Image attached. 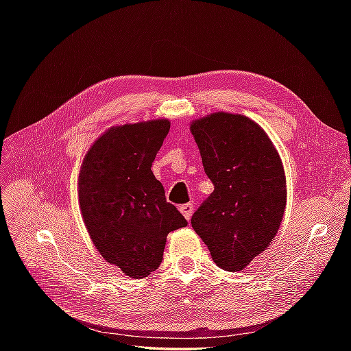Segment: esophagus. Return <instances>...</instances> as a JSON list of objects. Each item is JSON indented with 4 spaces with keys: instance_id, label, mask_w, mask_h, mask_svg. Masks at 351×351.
Wrapping results in <instances>:
<instances>
[{
    "instance_id": "34e87169",
    "label": "esophagus",
    "mask_w": 351,
    "mask_h": 351,
    "mask_svg": "<svg viewBox=\"0 0 351 351\" xmlns=\"http://www.w3.org/2000/svg\"><path fill=\"white\" fill-rule=\"evenodd\" d=\"M193 204H184V205H181L180 206V211L184 214V217L187 219V220H190L191 219V214H193Z\"/></svg>"
}]
</instances>
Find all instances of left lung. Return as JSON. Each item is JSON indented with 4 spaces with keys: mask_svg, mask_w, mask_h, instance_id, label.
Returning <instances> with one entry per match:
<instances>
[{
    "mask_svg": "<svg viewBox=\"0 0 351 351\" xmlns=\"http://www.w3.org/2000/svg\"><path fill=\"white\" fill-rule=\"evenodd\" d=\"M214 191L193 214L191 226L223 270L240 271L268 247L287 205L280 156L249 117L214 113L191 123Z\"/></svg>",
    "mask_w": 351,
    "mask_h": 351,
    "instance_id": "left-lung-1",
    "label": "left lung"
}]
</instances>
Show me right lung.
I'll return each instance as SVG.
<instances>
[{
  "label": "right lung",
  "mask_w": 351,
  "mask_h": 351,
  "mask_svg": "<svg viewBox=\"0 0 351 351\" xmlns=\"http://www.w3.org/2000/svg\"><path fill=\"white\" fill-rule=\"evenodd\" d=\"M169 130L162 119L116 126L95 141L81 166L86 228L104 259L130 278L155 271L167 234L189 225L151 170Z\"/></svg>",
  "instance_id": "obj_1"
}]
</instances>
